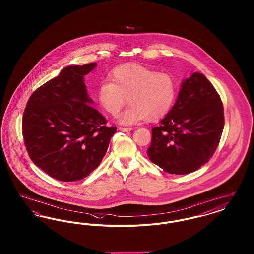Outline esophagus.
I'll list each match as a JSON object with an SVG mask.
<instances>
[{"label": "esophagus", "mask_w": 254, "mask_h": 254, "mask_svg": "<svg viewBox=\"0 0 254 254\" xmlns=\"http://www.w3.org/2000/svg\"><path fill=\"white\" fill-rule=\"evenodd\" d=\"M119 129L124 132H128L132 130V127H119Z\"/></svg>", "instance_id": "obj_1"}]
</instances>
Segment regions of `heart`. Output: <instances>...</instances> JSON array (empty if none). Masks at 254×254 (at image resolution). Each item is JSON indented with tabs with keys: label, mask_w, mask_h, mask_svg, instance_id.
<instances>
[{
	"label": "heart",
	"mask_w": 254,
	"mask_h": 254,
	"mask_svg": "<svg viewBox=\"0 0 254 254\" xmlns=\"http://www.w3.org/2000/svg\"><path fill=\"white\" fill-rule=\"evenodd\" d=\"M111 82H103L98 87L97 98L101 107L116 116L127 102L130 106L120 117L122 124L130 125L147 119L157 121L165 117L177 95L173 75L139 64L116 66L110 73Z\"/></svg>",
	"instance_id": "b5f03b06"
}]
</instances>
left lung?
<instances>
[{
  "mask_svg": "<svg viewBox=\"0 0 254 254\" xmlns=\"http://www.w3.org/2000/svg\"><path fill=\"white\" fill-rule=\"evenodd\" d=\"M221 98L202 73L182 83L176 103L152 128L149 160L170 174H188L213 156L224 129Z\"/></svg>",
  "mask_w": 254,
  "mask_h": 254,
  "instance_id": "obj_1",
  "label": "left lung"
}]
</instances>
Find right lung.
Masks as SVG:
<instances>
[{
  "instance_id": "1",
  "label": "right lung",
  "mask_w": 254,
  "mask_h": 254,
  "mask_svg": "<svg viewBox=\"0 0 254 254\" xmlns=\"http://www.w3.org/2000/svg\"><path fill=\"white\" fill-rule=\"evenodd\" d=\"M96 63L69 65L38 87L24 109L22 129L32 162L50 177L74 182L101 164L116 127L93 108L84 77Z\"/></svg>"
}]
</instances>
